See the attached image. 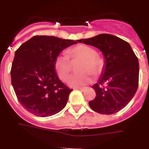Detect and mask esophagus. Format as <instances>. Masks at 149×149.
Returning a JSON list of instances; mask_svg holds the SVG:
<instances>
[{
	"instance_id": "34e87169",
	"label": "esophagus",
	"mask_w": 149,
	"mask_h": 149,
	"mask_svg": "<svg viewBox=\"0 0 149 149\" xmlns=\"http://www.w3.org/2000/svg\"><path fill=\"white\" fill-rule=\"evenodd\" d=\"M86 89H87V87H75L74 88V89H79V90H81V91H84Z\"/></svg>"
}]
</instances>
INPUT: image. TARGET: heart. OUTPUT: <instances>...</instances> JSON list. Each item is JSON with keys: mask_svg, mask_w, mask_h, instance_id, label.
I'll list each match as a JSON object with an SVG mask.
<instances>
[{"mask_svg": "<svg viewBox=\"0 0 149 149\" xmlns=\"http://www.w3.org/2000/svg\"><path fill=\"white\" fill-rule=\"evenodd\" d=\"M66 54L67 56L65 54L58 55L54 61L55 70L62 81H65L71 72V64L68 58L83 60L79 68L81 72L74 74L68 78L69 86L78 87L91 84L95 78L94 74H98L102 70L103 61L96 56V51L89 46L77 45L67 50Z\"/></svg>", "mask_w": 149, "mask_h": 149, "instance_id": "heart-1", "label": "heart"}]
</instances>
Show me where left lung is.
<instances>
[{"instance_id":"1","label":"left lung","mask_w":149,"mask_h":149,"mask_svg":"<svg viewBox=\"0 0 149 149\" xmlns=\"http://www.w3.org/2000/svg\"><path fill=\"white\" fill-rule=\"evenodd\" d=\"M79 42L102 52L104 65L98 83L92 87L96 96L89 102L101 114L115 113L123 109L136 93L139 83V61L128 42L111 34L102 33Z\"/></svg>"}]
</instances>
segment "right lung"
<instances>
[{
  "label": "right lung",
  "mask_w": 149,
  "mask_h": 149,
  "mask_svg": "<svg viewBox=\"0 0 149 149\" xmlns=\"http://www.w3.org/2000/svg\"><path fill=\"white\" fill-rule=\"evenodd\" d=\"M77 42L35 36L15 51L10 72L11 82L18 101L27 111L46 117L65 107L73 89L59 79L54 61L63 50Z\"/></svg>",
  "instance_id": "right-lung-1"
}]
</instances>
